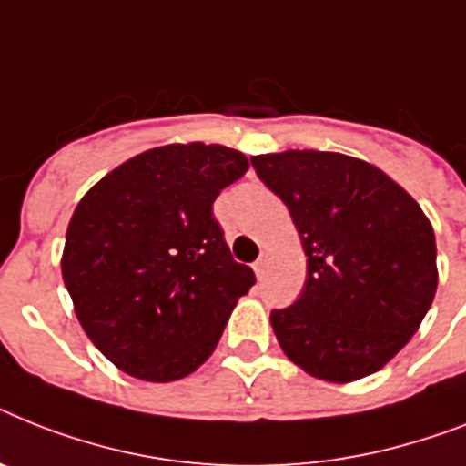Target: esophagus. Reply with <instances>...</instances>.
<instances>
[{
	"mask_svg": "<svg viewBox=\"0 0 466 466\" xmlns=\"http://www.w3.org/2000/svg\"><path fill=\"white\" fill-rule=\"evenodd\" d=\"M268 266H270V256H268V253H263V256H260V258L253 263V270H256V275H258V278H263L268 270Z\"/></svg>",
	"mask_w": 466,
	"mask_h": 466,
	"instance_id": "obj_1",
	"label": "esophagus"
}]
</instances>
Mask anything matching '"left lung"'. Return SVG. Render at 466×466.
<instances>
[{
	"label": "left lung",
	"instance_id": "8db88e82",
	"mask_svg": "<svg viewBox=\"0 0 466 466\" xmlns=\"http://www.w3.org/2000/svg\"><path fill=\"white\" fill-rule=\"evenodd\" d=\"M251 165L306 253L304 292L270 313L282 351L330 383L380 370L436 297V234L421 206L376 165L342 153L285 150Z\"/></svg>",
	"mask_w": 466,
	"mask_h": 466
}]
</instances>
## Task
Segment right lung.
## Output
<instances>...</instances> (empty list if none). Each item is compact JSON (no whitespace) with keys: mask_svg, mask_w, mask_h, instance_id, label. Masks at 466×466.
Here are the masks:
<instances>
[{"mask_svg":"<svg viewBox=\"0 0 466 466\" xmlns=\"http://www.w3.org/2000/svg\"><path fill=\"white\" fill-rule=\"evenodd\" d=\"M246 169L234 147L169 143L105 174L76 206L64 285L90 342L128 376L194 373L256 282L213 218L215 198Z\"/></svg>","mask_w":466,"mask_h":466,"instance_id":"add662e5","label":"right lung"}]
</instances>
